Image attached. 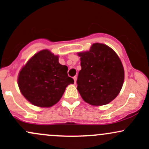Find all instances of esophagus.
Wrapping results in <instances>:
<instances>
[{"mask_svg":"<svg viewBox=\"0 0 149 149\" xmlns=\"http://www.w3.org/2000/svg\"><path fill=\"white\" fill-rule=\"evenodd\" d=\"M73 80H74V83L76 84V80H77V77H76V76H74V77H73Z\"/></svg>","mask_w":149,"mask_h":149,"instance_id":"1","label":"esophagus"}]
</instances>
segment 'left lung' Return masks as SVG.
Masks as SVG:
<instances>
[{"label": "left lung", "mask_w": 149, "mask_h": 149, "mask_svg": "<svg viewBox=\"0 0 149 149\" xmlns=\"http://www.w3.org/2000/svg\"><path fill=\"white\" fill-rule=\"evenodd\" d=\"M78 55L81 70L77 89L84 101L92 106L110 103L120 93L124 81V69L118 55L110 47L98 43Z\"/></svg>", "instance_id": "1"}]
</instances>
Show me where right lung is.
<instances>
[{
    "label": "right lung",
    "instance_id": "obj_1",
    "mask_svg": "<svg viewBox=\"0 0 149 149\" xmlns=\"http://www.w3.org/2000/svg\"><path fill=\"white\" fill-rule=\"evenodd\" d=\"M68 67L58 62V56L48 50L36 54L21 68L18 84L23 96L34 106L51 107L62 97L65 88L74 81Z\"/></svg>",
    "mask_w": 149,
    "mask_h": 149
}]
</instances>
